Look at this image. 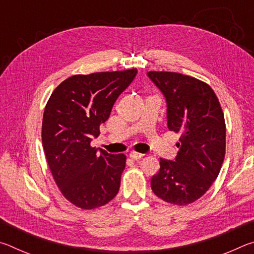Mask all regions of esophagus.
<instances>
[{"label": "esophagus", "instance_id": "obj_1", "mask_svg": "<svg viewBox=\"0 0 254 254\" xmlns=\"http://www.w3.org/2000/svg\"><path fill=\"white\" fill-rule=\"evenodd\" d=\"M128 157H130L131 159H133V160H137V159H141L143 157L142 153H139V152H135V151H132L130 152V154H128Z\"/></svg>", "mask_w": 254, "mask_h": 254}]
</instances>
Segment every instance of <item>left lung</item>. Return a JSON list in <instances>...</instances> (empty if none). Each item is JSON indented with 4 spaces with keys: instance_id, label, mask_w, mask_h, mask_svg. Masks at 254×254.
<instances>
[{
    "instance_id": "obj_1",
    "label": "left lung",
    "mask_w": 254,
    "mask_h": 254,
    "mask_svg": "<svg viewBox=\"0 0 254 254\" xmlns=\"http://www.w3.org/2000/svg\"><path fill=\"white\" fill-rule=\"evenodd\" d=\"M163 93L168 128L180 133L175 161L160 158L151 189L169 204L185 206L200 198L220 174L225 157L226 127L212 87L195 77L173 71H149Z\"/></svg>"
}]
</instances>
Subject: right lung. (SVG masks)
I'll list each match as a JSON object with an SVG mask.
<instances>
[{"label":"right lung","instance_id":"right-lung-1","mask_svg":"<svg viewBox=\"0 0 254 254\" xmlns=\"http://www.w3.org/2000/svg\"><path fill=\"white\" fill-rule=\"evenodd\" d=\"M136 72L132 68L70 76L47 102L41 130L47 162L60 192L76 207H101L118 194L127 156L98 152L91 141Z\"/></svg>","mask_w":254,"mask_h":254}]
</instances>
